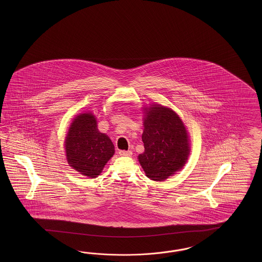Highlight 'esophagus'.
Returning <instances> with one entry per match:
<instances>
[{
  "label": "esophagus",
  "instance_id": "34e87169",
  "mask_svg": "<svg viewBox=\"0 0 262 262\" xmlns=\"http://www.w3.org/2000/svg\"><path fill=\"white\" fill-rule=\"evenodd\" d=\"M119 155L121 157H130L133 155V151L121 150V151H119Z\"/></svg>",
  "mask_w": 262,
  "mask_h": 262
}]
</instances>
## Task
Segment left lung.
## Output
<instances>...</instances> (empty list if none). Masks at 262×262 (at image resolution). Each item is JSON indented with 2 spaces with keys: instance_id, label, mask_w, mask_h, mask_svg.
I'll list each match as a JSON object with an SVG mask.
<instances>
[{
  "instance_id": "1",
  "label": "left lung",
  "mask_w": 262,
  "mask_h": 262,
  "mask_svg": "<svg viewBox=\"0 0 262 262\" xmlns=\"http://www.w3.org/2000/svg\"><path fill=\"white\" fill-rule=\"evenodd\" d=\"M145 151L138 156L146 176L162 182L182 169L189 155L183 121L174 111L154 105L146 111L142 135Z\"/></svg>"
}]
</instances>
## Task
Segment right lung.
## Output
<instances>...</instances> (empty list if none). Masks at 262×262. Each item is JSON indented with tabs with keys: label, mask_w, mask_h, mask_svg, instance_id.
I'll return each instance as SVG.
<instances>
[{
	"label": "right lung",
	"mask_w": 262,
	"mask_h": 262,
	"mask_svg": "<svg viewBox=\"0 0 262 262\" xmlns=\"http://www.w3.org/2000/svg\"><path fill=\"white\" fill-rule=\"evenodd\" d=\"M67 161L80 174L96 178L114 154V145L107 135L98 130L91 113L79 114L73 121L65 139Z\"/></svg>",
	"instance_id": "1"
}]
</instances>
